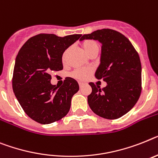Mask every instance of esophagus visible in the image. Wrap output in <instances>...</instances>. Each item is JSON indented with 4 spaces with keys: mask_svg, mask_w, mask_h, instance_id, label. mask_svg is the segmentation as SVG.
I'll return each instance as SVG.
<instances>
[{
    "mask_svg": "<svg viewBox=\"0 0 158 158\" xmlns=\"http://www.w3.org/2000/svg\"><path fill=\"white\" fill-rule=\"evenodd\" d=\"M79 87H80V88H82V87H83V85H84V83H79Z\"/></svg>",
    "mask_w": 158,
    "mask_h": 158,
    "instance_id": "esophagus-1",
    "label": "esophagus"
}]
</instances>
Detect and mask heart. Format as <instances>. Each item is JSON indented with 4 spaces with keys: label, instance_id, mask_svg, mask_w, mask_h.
<instances>
[{
    "label": "heart",
    "instance_id": "1",
    "mask_svg": "<svg viewBox=\"0 0 158 158\" xmlns=\"http://www.w3.org/2000/svg\"><path fill=\"white\" fill-rule=\"evenodd\" d=\"M82 47L85 53L88 55L93 52L94 50H98V45L97 43L93 40H85L82 42ZM67 53L68 50H66L63 54V60L65 61L67 59ZM92 69L91 68H82V69H77L74 72L72 73V76L75 79L80 80V81H84L87 79L91 76L92 74Z\"/></svg>",
    "mask_w": 158,
    "mask_h": 158
}]
</instances>
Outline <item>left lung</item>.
<instances>
[{"label":"left lung","instance_id":"obj_1","mask_svg":"<svg viewBox=\"0 0 158 158\" xmlns=\"http://www.w3.org/2000/svg\"><path fill=\"white\" fill-rule=\"evenodd\" d=\"M84 39L98 40L102 44L100 64L95 76L107 83L102 89L89 83L92 91L87 96L88 104L100 117L118 119L134 107L140 95L141 64L138 53L126 37L110 29L83 34L80 41Z\"/></svg>","mask_w":158,"mask_h":158}]
</instances>
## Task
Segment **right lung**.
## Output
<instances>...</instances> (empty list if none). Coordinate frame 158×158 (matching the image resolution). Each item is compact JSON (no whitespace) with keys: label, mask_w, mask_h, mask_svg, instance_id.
Returning a JSON list of instances; mask_svg holds the SVG:
<instances>
[{"label":"right lung","mask_w":158,"mask_h":158,"mask_svg":"<svg viewBox=\"0 0 158 158\" xmlns=\"http://www.w3.org/2000/svg\"><path fill=\"white\" fill-rule=\"evenodd\" d=\"M80 37L81 34L59 37L40 34L30 38L20 49L14 65L13 90L32 120L48 124L68 113L79 84L67 77L58 88L50 83V73L63 70V54Z\"/></svg>","instance_id":"right-lung-1"}]
</instances>
